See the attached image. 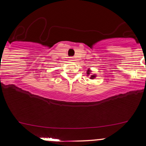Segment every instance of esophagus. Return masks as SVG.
<instances>
[{
    "label": "esophagus",
    "mask_w": 146,
    "mask_h": 146,
    "mask_svg": "<svg viewBox=\"0 0 146 146\" xmlns=\"http://www.w3.org/2000/svg\"><path fill=\"white\" fill-rule=\"evenodd\" d=\"M70 59H72V58H70Z\"/></svg>",
    "instance_id": "34e87169"
}]
</instances>
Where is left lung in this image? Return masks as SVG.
Returning <instances> with one entry per match:
<instances>
[{
	"instance_id": "8db88e82",
	"label": "left lung",
	"mask_w": 146,
	"mask_h": 146,
	"mask_svg": "<svg viewBox=\"0 0 146 146\" xmlns=\"http://www.w3.org/2000/svg\"><path fill=\"white\" fill-rule=\"evenodd\" d=\"M90 70H88V74H90ZM95 76H91V78H95Z\"/></svg>"
}]
</instances>
